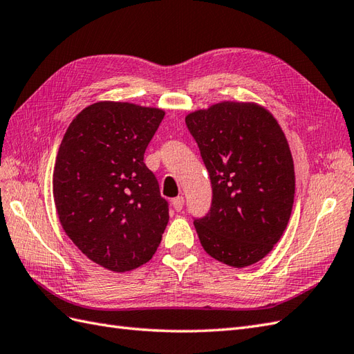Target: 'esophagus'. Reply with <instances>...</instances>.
<instances>
[{"label": "esophagus", "mask_w": 354, "mask_h": 354, "mask_svg": "<svg viewBox=\"0 0 354 354\" xmlns=\"http://www.w3.org/2000/svg\"><path fill=\"white\" fill-rule=\"evenodd\" d=\"M184 197L183 196H178V197H175L174 201H171V206H174V209L175 211H183V207H184Z\"/></svg>", "instance_id": "1"}]
</instances>
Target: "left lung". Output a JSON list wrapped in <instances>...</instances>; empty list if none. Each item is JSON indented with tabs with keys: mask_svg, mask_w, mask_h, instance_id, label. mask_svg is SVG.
Returning <instances> with one entry per match:
<instances>
[{
	"mask_svg": "<svg viewBox=\"0 0 354 354\" xmlns=\"http://www.w3.org/2000/svg\"><path fill=\"white\" fill-rule=\"evenodd\" d=\"M212 184L211 211L194 227L221 263L247 268L266 257L287 227L295 165L286 134L266 107L221 102L185 116Z\"/></svg>",
	"mask_w": 354,
	"mask_h": 354,
	"instance_id": "left-lung-1",
	"label": "left lung"
}]
</instances>
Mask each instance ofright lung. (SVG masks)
Returning a JSON list of instances; mask_svg holds the SVG:
<instances>
[{
  "instance_id": "right-lung-1",
  "label": "right lung",
  "mask_w": 354,
  "mask_h": 354,
  "mask_svg": "<svg viewBox=\"0 0 354 354\" xmlns=\"http://www.w3.org/2000/svg\"><path fill=\"white\" fill-rule=\"evenodd\" d=\"M165 111L129 102L89 104L70 122L53 169L59 223L94 263L127 272L147 263L169 223V206L145 149Z\"/></svg>"
}]
</instances>
